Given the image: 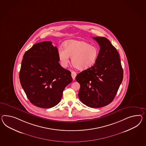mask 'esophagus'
I'll return each instance as SVG.
<instances>
[{
    "instance_id": "esophagus-1",
    "label": "esophagus",
    "mask_w": 146,
    "mask_h": 146,
    "mask_svg": "<svg viewBox=\"0 0 146 146\" xmlns=\"http://www.w3.org/2000/svg\"><path fill=\"white\" fill-rule=\"evenodd\" d=\"M76 75H77V74L75 71H71V76H72V78L73 79V80H75Z\"/></svg>"
}]
</instances>
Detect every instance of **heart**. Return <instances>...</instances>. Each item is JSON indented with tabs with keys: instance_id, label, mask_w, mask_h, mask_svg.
<instances>
[{
	"instance_id": "1",
	"label": "heart",
	"mask_w": 146,
	"mask_h": 146,
	"mask_svg": "<svg viewBox=\"0 0 146 146\" xmlns=\"http://www.w3.org/2000/svg\"><path fill=\"white\" fill-rule=\"evenodd\" d=\"M64 49L58 51L60 64L66 67L71 57V62L77 69L86 70L95 64L98 56V49L95 46L83 41L70 40L65 42Z\"/></svg>"
}]
</instances>
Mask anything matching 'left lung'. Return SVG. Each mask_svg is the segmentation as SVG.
<instances>
[{"label":"left lung","mask_w":146,"mask_h":146,"mask_svg":"<svg viewBox=\"0 0 146 146\" xmlns=\"http://www.w3.org/2000/svg\"><path fill=\"white\" fill-rule=\"evenodd\" d=\"M100 46L98 56L92 67L77 75L80 84V101L92 108H100L111 103L123 78L120 56L108 38H93Z\"/></svg>","instance_id":"8db88e82"}]
</instances>
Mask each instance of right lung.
I'll return each mask as SVG.
<instances>
[{
	"label": "right lung",
	"mask_w": 146,
	"mask_h": 146,
	"mask_svg": "<svg viewBox=\"0 0 146 146\" xmlns=\"http://www.w3.org/2000/svg\"><path fill=\"white\" fill-rule=\"evenodd\" d=\"M59 61L58 50L51 41L35 44L24 54L19 80L35 106L43 108L56 106L64 88L72 82L71 72L62 67Z\"/></svg>",
	"instance_id": "add662e5"
}]
</instances>
